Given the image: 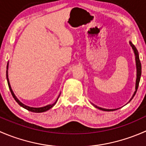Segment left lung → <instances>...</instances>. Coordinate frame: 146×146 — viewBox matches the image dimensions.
<instances>
[{
	"label": "left lung",
	"mask_w": 146,
	"mask_h": 146,
	"mask_svg": "<svg viewBox=\"0 0 146 146\" xmlns=\"http://www.w3.org/2000/svg\"><path fill=\"white\" fill-rule=\"evenodd\" d=\"M130 44L132 46V48H133V51H134V53H135V55H136V68H137V78H136V91H135V92H134V94H133L132 98L131 99V100L133 99V97H134V95H136V93L137 92V90H138V85H139L140 79H141V61H140V59H139L138 52V51H137L136 46H135L133 45V44H132L131 42H130ZM130 101H129V102H130ZM93 105L95 106L96 108H98L99 110H103V111H114V110H117V109H114V110H107V109H103V108H101V107H98V106L95 105V104H93Z\"/></svg>",
	"instance_id": "1"
}]
</instances>
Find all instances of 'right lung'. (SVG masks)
Segmentation results:
<instances>
[{
    "instance_id": "obj_1",
    "label": "right lung",
    "mask_w": 146,
    "mask_h": 146,
    "mask_svg": "<svg viewBox=\"0 0 146 146\" xmlns=\"http://www.w3.org/2000/svg\"><path fill=\"white\" fill-rule=\"evenodd\" d=\"M8 65H7L6 78H7V80H8V87H9V88H10V92H11V94H12V95H13V98H14V99H15V100L16 102H17V103H18V104H19V105H20V106H21V107H23V108L26 109V110H29V111H32V112H36V113L44 112V111H47V110H49V109H51V107H53V106H54V105H55V104H56V103L57 100H58V98H59L60 95H59V96H58V98H57V100H56L55 102H54V103H53L52 104H48V105H46V106H45V107H39V108H34V107H28V106H26V105H25V104H23V103H22V102H20L17 99V98H16V97H15V95H14V93H13V90H12V89H11V87H10V82H9V80H8Z\"/></svg>"
}]
</instances>
